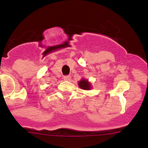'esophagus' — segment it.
I'll list each match as a JSON object with an SVG mask.
<instances>
[{
	"mask_svg": "<svg viewBox=\"0 0 148 148\" xmlns=\"http://www.w3.org/2000/svg\"><path fill=\"white\" fill-rule=\"evenodd\" d=\"M63 78H64V80H70L71 77L70 75H66V76H64V77Z\"/></svg>",
	"mask_w": 148,
	"mask_h": 148,
	"instance_id": "esophagus-1",
	"label": "esophagus"
}]
</instances>
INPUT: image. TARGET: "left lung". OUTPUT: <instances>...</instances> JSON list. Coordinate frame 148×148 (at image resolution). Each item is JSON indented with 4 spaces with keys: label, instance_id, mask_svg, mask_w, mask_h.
Wrapping results in <instances>:
<instances>
[{
    "label": "left lung",
    "instance_id": "obj_1",
    "mask_svg": "<svg viewBox=\"0 0 148 148\" xmlns=\"http://www.w3.org/2000/svg\"><path fill=\"white\" fill-rule=\"evenodd\" d=\"M79 86H80L81 89H86V90H89V89H91V85L89 84L88 80H82L79 82Z\"/></svg>",
    "mask_w": 148,
    "mask_h": 148
}]
</instances>
